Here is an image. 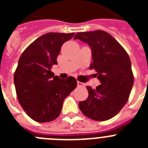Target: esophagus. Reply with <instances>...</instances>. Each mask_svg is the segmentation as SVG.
Segmentation results:
<instances>
[{
    "label": "esophagus",
    "instance_id": "1",
    "mask_svg": "<svg viewBox=\"0 0 148 148\" xmlns=\"http://www.w3.org/2000/svg\"><path fill=\"white\" fill-rule=\"evenodd\" d=\"M84 85V83H82V82H77V86H78V87H83Z\"/></svg>",
    "mask_w": 148,
    "mask_h": 148
}]
</instances>
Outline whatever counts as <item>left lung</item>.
I'll return each instance as SVG.
<instances>
[{"label": "left lung", "instance_id": "obj_1", "mask_svg": "<svg viewBox=\"0 0 148 148\" xmlns=\"http://www.w3.org/2000/svg\"><path fill=\"white\" fill-rule=\"evenodd\" d=\"M74 39L86 43L91 49L90 70L101 85L92 89L87 86L88 98L78 107L83 114L95 121L113 118L127 103L133 85L131 61L119 43L102 30L78 32Z\"/></svg>", "mask_w": 148, "mask_h": 148}]
</instances>
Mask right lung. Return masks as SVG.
<instances>
[{"mask_svg": "<svg viewBox=\"0 0 148 148\" xmlns=\"http://www.w3.org/2000/svg\"><path fill=\"white\" fill-rule=\"evenodd\" d=\"M75 33L49 32L41 35L21 56L14 75L17 96L23 109L38 122L59 116L65 98L77 86L75 78L61 79L50 69L57 64L63 44Z\"/></svg>", "mask_w": 148, "mask_h": 148, "instance_id": "add662e5", "label": "right lung"}]
</instances>
